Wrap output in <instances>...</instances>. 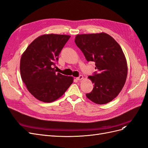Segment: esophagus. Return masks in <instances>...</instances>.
Wrapping results in <instances>:
<instances>
[{
  "label": "esophagus",
  "mask_w": 148,
  "mask_h": 148,
  "mask_svg": "<svg viewBox=\"0 0 148 148\" xmlns=\"http://www.w3.org/2000/svg\"><path fill=\"white\" fill-rule=\"evenodd\" d=\"M76 79H77V80H78V81H80V80H82V79H83V75H79V77H77Z\"/></svg>",
  "instance_id": "esophagus-1"
}]
</instances>
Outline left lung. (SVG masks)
Returning <instances> with one entry per match:
<instances>
[{"mask_svg": "<svg viewBox=\"0 0 148 148\" xmlns=\"http://www.w3.org/2000/svg\"><path fill=\"white\" fill-rule=\"evenodd\" d=\"M75 42L87 61L95 62L97 71L88 77L94 88L86 97L97 104L112 101L122 89L127 77V60L122 48L105 33L77 34Z\"/></svg>", "mask_w": 148, "mask_h": 148, "instance_id": "left-lung-1", "label": "left lung"}]
</instances>
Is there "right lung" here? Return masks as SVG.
<instances>
[{
  "label": "right lung",
  "instance_id": "add662e5",
  "mask_svg": "<svg viewBox=\"0 0 148 148\" xmlns=\"http://www.w3.org/2000/svg\"><path fill=\"white\" fill-rule=\"evenodd\" d=\"M69 35L44 34L26 48L20 60L21 79L28 91L39 101L59 99L73 83V78L56 73L53 68Z\"/></svg>",
  "mask_w": 148,
  "mask_h": 148
}]
</instances>
